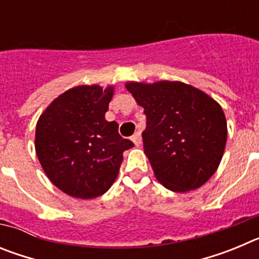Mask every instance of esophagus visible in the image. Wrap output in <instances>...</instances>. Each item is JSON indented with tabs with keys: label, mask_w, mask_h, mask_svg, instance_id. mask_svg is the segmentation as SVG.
<instances>
[{
	"label": "esophagus",
	"mask_w": 259,
	"mask_h": 259,
	"mask_svg": "<svg viewBox=\"0 0 259 259\" xmlns=\"http://www.w3.org/2000/svg\"><path fill=\"white\" fill-rule=\"evenodd\" d=\"M132 141H134V144L136 146L141 145V143H143V140H141V134L140 132H136V134L132 136Z\"/></svg>",
	"instance_id": "34e87169"
}]
</instances>
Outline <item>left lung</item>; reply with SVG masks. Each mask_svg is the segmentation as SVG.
Returning <instances> with one entry per match:
<instances>
[{"instance_id": "8db88e82", "label": "left lung", "mask_w": 259, "mask_h": 259, "mask_svg": "<svg viewBox=\"0 0 259 259\" xmlns=\"http://www.w3.org/2000/svg\"><path fill=\"white\" fill-rule=\"evenodd\" d=\"M125 88L144 107V153L158 182L178 193L202 187L218 168L227 143L221 105L182 81H127Z\"/></svg>"}]
</instances>
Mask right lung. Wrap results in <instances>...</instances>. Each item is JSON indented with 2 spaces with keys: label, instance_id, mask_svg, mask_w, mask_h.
<instances>
[{
  "label": "right lung",
  "instance_id": "1",
  "mask_svg": "<svg viewBox=\"0 0 259 259\" xmlns=\"http://www.w3.org/2000/svg\"><path fill=\"white\" fill-rule=\"evenodd\" d=\"M114 87L77 85L54 98L36 124L35 149L50 182L71 197L89 200L115 182L123 152L118 123L105 119Z\"/></svg>",
  "mask_w": 259,
  "mask_h": 259
}]
</instances>
